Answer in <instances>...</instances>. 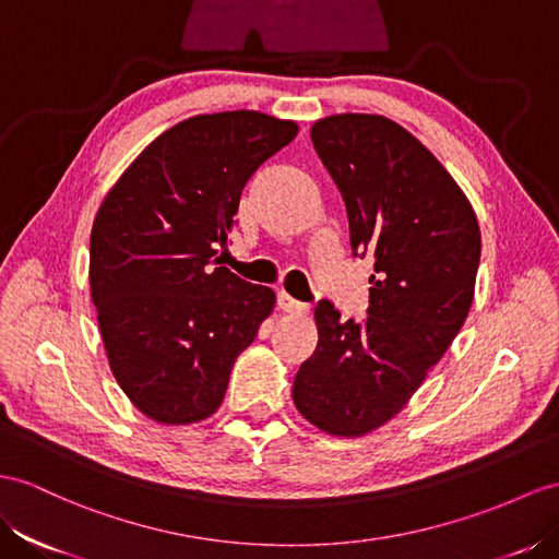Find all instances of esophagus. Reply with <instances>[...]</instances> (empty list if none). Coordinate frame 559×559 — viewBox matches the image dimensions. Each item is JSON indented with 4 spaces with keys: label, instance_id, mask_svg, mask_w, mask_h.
Returning <instances> with one entry per match:
<instances>
[{
    "label": "esophagus",
    "instance_id": "34e87169",
    "mask_svg": "<svg viewBox=\"0 0 559 559\" xmlns=\"http://www.w3.org/2000/svg\"><path fill=\"white\" fill-rule=\"evenodd\" d=\"M276 305H278V309L288 311V313H302V311H307V309H309V305H307V302H299V299H295L293 295H288L285 290H281V293H278V297H276Z\"/></svg>",
    "mask_w": 559,
    "mask_h": 559
}]
</instances>
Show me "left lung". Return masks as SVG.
Wrapping results in <instances>:
<instances>
[{"label": "left lung", "instance_id": "1", "mask_svg": "<svg viewBox=\"0 0 559 559\" xmlns=\"http://www.w3.org/2000/svg\"><path fill=\"white\" fill-rule=\"evenodd\" d=\"M311 141L345 200L352 252L376 274L364 323L317 305L319 345L293 399L323 432L361 437L404 408L463 328L481 236L453 177L396 122L345 112L313 124Z\"/></svg>", "mask_w": 559, "mask_h": 559}]
</instances>
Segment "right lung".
<instances>
[{
	"mask_svg": "<svg viewBox=\"0 0 559 559\" xmlns=\"http://www.w3.org/2000/svg\"><path fill=\"white\" fill-rule=\"evenodd\" d=\"M297 124L254 110L195 116L157 136L112 186L92 228L90 283L110 370L155 423L219 408L238 354L276 295L214 260L240 193Z\"/></svg>",
	"mask_w": 559,
	"mask_h": 559,
	"instance_id": "obj_1",
	"label": "right lung"
}]
</instances>
